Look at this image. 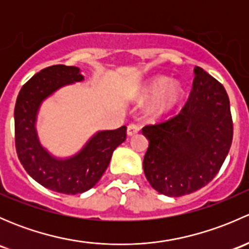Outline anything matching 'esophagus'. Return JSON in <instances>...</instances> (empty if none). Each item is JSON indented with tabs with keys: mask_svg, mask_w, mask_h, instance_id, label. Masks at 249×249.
Segmentation results:
<instances>
[{
	"mask_svg": "<svg viewBox=\"0 0 249 249\" xmlns=\"http://www.w3.org/2000/svg\"><path fill=\"white\" fill-rule=\"evenodd\" d=\"M140 131V125L136 124V123H131L127 126V136H134L137 132Z\"/></svg>",
	"mask_w": 249,
	"mask_h": 249,
	"instance_id": "1",
	"label": "esophagus"
}]
</instances>
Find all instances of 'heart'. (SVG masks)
I'll return each mask as SVG.
<instances>
[{"label":"heart","instance_id":"obj_1","mask_svg":"<svg viewBox=\"0 0 249 249\" xmlns=\"http://www.w3.org/2000/svg\"><path fill=\"white\" fill-rule=\"evenodd\" d=\"M155 96L150 105L149 112L161 115L170 112L183 96V90L178 83H170L166 77H158L141 90V99L145 100Z\"/></svg>","mask_w":249,"mask_h":249}]
</instances>
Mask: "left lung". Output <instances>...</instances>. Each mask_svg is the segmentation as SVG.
I'll return each mask as SVG.
<instances>
[{
  "mask_svg": "<svg viewBox=\"0 0 249 249\" xmlns=\"http://www.w3.org/2000/svg\"><path fill=\"white\" fill-rule=\"evenodd\" d=\"M187 104L175 117L147 125L145 178L166 196L201 189L219 172L232 142L230 101L224 87L201 67L194 69Z\"/></svg>",
  "mask_w": 249,
  "mask_h": 249,
  "instance_id": "8db88e82",
  "label": "left lung"
}]
</instances>
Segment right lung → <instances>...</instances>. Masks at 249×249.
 <instances>
[{"label":"right lung","instance_id":"1","mask_svg":"<svg viewBox=\"0 0 249 249\" xmlns=\"http://www.w3.org/2000/svg\"><path fill=\"white\" fill-rule=\"evenodd\" d=\"M83 79L78 67H47L22 85L14 108L17 154L24 169L43 187L69 195L91 189L108 167L115 148L126 140V126L99 131L67 159L55 158L41 144L36 130L41 104L60 88Z\"/></svg>","mask_w":249,"mask_h":249}]
</instances>
